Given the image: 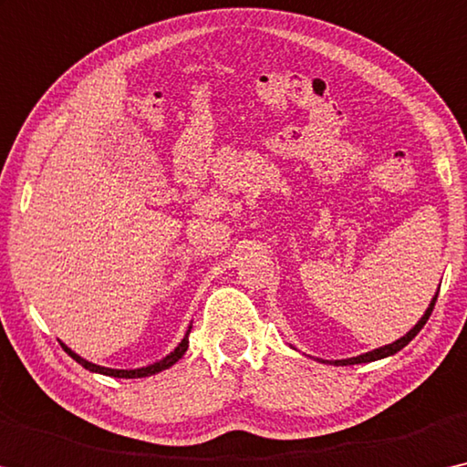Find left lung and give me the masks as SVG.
Returning a JSON list of instances; mask_svg holds the SVG:
<instances>
[{"label": "left lung", "mask_w": 467, "mask_h": 467, "mask_svg": "<svg viewBox=\"0 0 467 467\" xmlns=\"http://www.w3.org/2000/svg\"><path fill=\"white\" fill-rule=\"evenodd\" d=\"M436 298H439V292L434 294V298L430 300V305H428V308H426V313L421 315L420 317V321L418 324H415L411 329H409V332L405 334V336H400L399 340H394L392 344H384V347H379V348H374V350H369V353H363V355H357V357H350V358H336V361H327V358H317V357H311V355H306L308 358H315V361H319V363H329V365H358V363H371V361H378V358H386V357H390V355H394V353H399L400 348H405L409 342H411L415 336L420 334V329L426 326V321H428V317H430V313H432V308H434V303H436ZM292 347V344H290ZM294 348V347H292ZM296 350V348H294Z\"/></svg>", "instance_id": "1"}]
</instances>
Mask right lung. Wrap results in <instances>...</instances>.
<instances>
[{
    "instance_id": "add662e5",
    "label": "right lung",
    "mask_w": 467,
    "mask_h": 467,
    "mask_svg": "<svg viewBox=\"0 0 467 467\" xmlns=\"http://www.w3.org/2000/svg\"><path fill=\"white\" fill-rule=\"evenodd\" d=\"M190 332H192V324H190V327H188V332H185V336L182 338V342H179L177 347H175V350H171V353H169L167 357H162L161 361L150 363V365H146V368H138V369H112V368H102V365H96V363L88 361V358L78 357V355L75 353V350H70L64 342H60V347L64 348V353H67L68 357H73L78 365H83L85 369L93 371V374H102V376H110V378H146V376L159 374V371H162V369H169L171 365H175V363L179 361V358H182V357L185 355V350H188V344H190Z\"/></svg>"
}]
</instances>
